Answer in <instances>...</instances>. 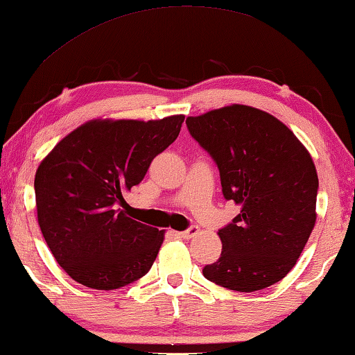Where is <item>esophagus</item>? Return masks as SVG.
<instances>
[{
  "label": "esophagus",
  "instance_id": "1",
  "mask_svg": "<svg viewBox=\"0 0 355 355\" xmlns=\"http://www.w3.org/2000/svg\"><path fill=\"white\" fill-rule=\"evenodd\" d=\"M197 234H198V227H197V225H190L189 229L182 230V232H179V237L189 240V239L195 237V235H197Z\"/></svg>",
  "mask_w": 355,
  "mask_h": 355
}]
</instances>
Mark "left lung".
I'll return each mask as SVG.
<instances>
[{"label": "left lung", "mask_w": 355, "mask_h": 355, "mask_svg": "<svg viewBox=\"0 0 355 355\" xmlns=\"http://www.w3.org/2000/svg\"><path fill=\"white\" fill-rule=\"evenodd\" d=\"M186 125L218 165L224 198L241 207L219 229L223 251L203 275L241 293L277 284L315 224L318 178L309 152L284 123L248 105L187 116Z\"/></svg>", "instance_id": "obj_1"}]
</instances>
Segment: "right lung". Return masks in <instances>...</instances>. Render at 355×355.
Listing matches in <instances>:
<instances>
[{
  "instance_id": "1",
  "label": "right lung",
  "mask_w": 355,
  "mask_h": 355,
  "mask_svg": "<svg viewBox=\"0 0 355 355\" xmlns=\"http://www.w3.org/2000/svg\"><path fill=\"white\" fill-rule=\"evenodd\" d=\"M184 115L92 120L65 136L35 176L38 224L59 266L78 284L115 290L150 270L163 230L128 218L123 192L137 186L176 141Z\"/></svg>"
}]
</instances>
